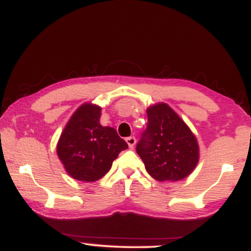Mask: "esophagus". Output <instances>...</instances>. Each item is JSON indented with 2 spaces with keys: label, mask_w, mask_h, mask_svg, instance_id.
<instances>
[{
  "label": "esophagus",
  "mask_w": 251,
  "mask_h": 251,
  "mask_svg": "<svg viewBox=\"0 0 251 251\" xmlns=\"http://www.w3.org/2000/svg\"><path fill=\"white\" fill-rule=\"evenodd\" d=\"M126 143H127V145L129 146V148H133V146L135 145V138L134 137H128L126 138Z\"/></svg>",
  "instance_id": "obj_1"
}]
</instances>
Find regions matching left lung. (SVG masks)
<instances>
[{
	"label": "left lung",
	"mask_w": 251,
	"mask_h": 251,
	"mask_svg": "<svg viewBox=\"0 0 251 251\" xmlns=\"http://www.w3.org/2000/svg\"><path fill=\"white\" fill-rule=\"evenodd\" d=\"M146 113L148 127L135 149L146 171L158 181L184 179L200 160L197 138L168 103H154Z\"/></svg>",
	"instance_id": "obj_1"
}]
</instances>
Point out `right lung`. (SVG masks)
<instances>
[{
	"mask_svg": "<svg viewBox=\"0 0 251 251\" xmlns=\"http://www.w3.org/2000/svg\"><path fill=\"white\" fill-rule=\"evenodd\" d=\"M100 106L82 103L57 142V157L66 172L76 180L91 183L102 178L118 154L128 148L113 127L100 125Z\"/></svg>",
	"mask_w": 251,
	"mask_h": 251,
	"instance_id": "obj_1",
	"label": "right lung"
}]
</instances>
